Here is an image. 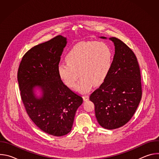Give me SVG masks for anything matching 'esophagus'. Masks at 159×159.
Wrapping results in <instances>:
<instances>
[{"label": "esophagus", "instance_id": "1", "mask_svg": "<svg viewBox=\"0 0 159 159\" xmlns=\"http://www.w3.org/2000/svg\"><path fill=\"white\" fill-rule=\"evenodd\" d=\"M83 99H84V101H88L89 99V95H84L83 96Z\"/></svg>", "mask_w": 159, "mask_h": 159}]
</instances>
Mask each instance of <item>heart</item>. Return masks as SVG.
I'll use <instances>...</instances> for the list:
<instances>
[{
  "mask_svg": "<svg viewBox=\"0 0 159 159\" xmlns=\"http://www.w3.org/2000/svg\"><path fill=\"white\" fill-rule=\"evenodd\" d=\"M65 59L66 63L58 65L60 78L66 85L73 87L79 75L75 89L85 93L93 85H99L106 80L112 67V53L102 41H84L71 48Z\"/></svg>",
  "mask_w": 159,
  "mask_h": 159,
  "instance_id": "1",
  "label": "heart"
}]
</instances>
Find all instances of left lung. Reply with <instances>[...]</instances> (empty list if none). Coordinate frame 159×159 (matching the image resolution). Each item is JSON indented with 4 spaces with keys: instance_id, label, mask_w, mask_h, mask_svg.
<instances>
[{
    "instance_id": "obj_1",
    "label": "left lung",
    "mask_w": 159,
    "mask_h": 159,
    "mask_svg": "<svg viewBox=\"0 0 159 159\" xmlns=\"http://www.w3.org/2000/svg\"><path fill=\"white\" fill-rule=\"evenodd\" d=\"M109 39L115 47L112 67L89 99L94 104L99 124L113 129L123 126L132 118L141 101L142 90L140 66L134 53L120 39L115 37Z\"/></svg>"
}]
</instances>
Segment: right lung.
<instances>
[{"label": "right lung", "mask_w": 159, "mask_h": 159, "mask_svg": "<svg viewBox=\"0 0 159 159\" xmlns=\"http://www.w3.org/2000/svg\"><path fill=\"white\" fill-rule=\"evenodd\" d=\"M66 38L58 35L39 44L22 58L17 72L20 97L33 123L43 131L61 137L72 128L75 112L82 104V98L65 85L58 74ZM36 87L42 92L34 94Z\"/></svg>", "instance_id": "1"}]
</instances>
